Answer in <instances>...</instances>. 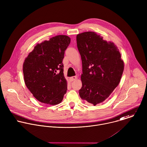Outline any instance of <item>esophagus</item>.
Segmentation results:
<instances>
[{
  "mask_svg": "<svg viewBox=\"0 0 147 147\" xmlns=\"http://www.w3.org/2000/svg\"><path fill=\"white\" fill-rule=\"evenodd\" d=\"M77 78V76H73L70 78V81H73L76 80Z\"/></svg>",
  "mask_w": 147,
  "mask_h": 147,
  "instance_id": "obj_1",
  "label": "esophagus"
}]
</instances>
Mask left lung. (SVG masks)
<instances>
[{"instance_id":"obj_1","label":"left lung","mask_w":147,"mask_h":147,"mask_svg":"<svg viewBox=\"0 0 147 147\" xmlns=\"http://www.w3.org/2000/svg\"><path fill=\"white\" fill-rule=\"evenodd\" d=\"M81 57V98L94 106L104 102L118 86L124 71L121 54L113 42L103 40L94 32L77 35Z\"/></svg>"}]
</instances>
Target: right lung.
Masks as SVG:
<instances>
[{"label":"right lung","instance_id":"add662e5","mask_svg":"<svg viewBox=\"0 0 147 147\" xmlns=\"http://www.w3.org/2000/svg\"><path fill=\"white\" fill-rule=\"evenodd\" d=\"M70 38L54 36L37 44L26 58L23 66L25 84L39 101L50 105L61 102L67 90L62 63Z\"/></svg>","mask_w":147,"mask_h":147}]
</instances>
